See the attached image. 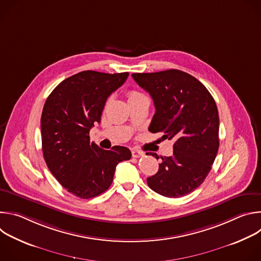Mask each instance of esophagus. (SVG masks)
Returning a JSON list of instances; mask_svg holds the SVG:
<instances>
[{
	"instance_id": "1",
	"label": "esophagus",
	"mask_w": 261,
	"mask_h": 261,
	"mask_svg": "<svg viewBox=\"0 0 261 261\" xmlns=\"http://www.w3.org/2000/svg\"><path fill=\"white\" fill-rule=\"evenodd\" d=\"M144 154L142 151H139V150H136V148H133L132 150V157L133 158H139V157H142Z\"/></svg>"
}]
</instances>
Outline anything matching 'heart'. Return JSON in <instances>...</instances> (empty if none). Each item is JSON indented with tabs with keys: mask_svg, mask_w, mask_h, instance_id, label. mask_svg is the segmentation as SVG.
I'll return each mask as SVG.
<instances>
[{
	"mask_svg": "<svg viewBox=\"0 0 261 261\" xmlns=\"http://www.w3.org/2000/svg\"><path fill=\"white\" fill-rule=\"evenodd\" d=\"M141 96H143V95L140 94V93H138V92H136V91H131V92L128 93V99H129V100H130V99H134V98H137V97H141Z\"/></svg>",
	"mask_w": 261,
	"mask_h": 261,
	"instance_id": "b5f03b06",
	"label": "heart"
}]
</instances>
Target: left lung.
<instances>
[{"label": "left lung", "mask_w": 261, "mask_h": 261, "mask_svg": "<svg viewBox=\"0 0 261 261\" xmlns=\"http://www.w3.org/2000/svg\"><path fill=\"white\" fill-rule=\"evenodd\" d=\"M132 77L154 101L156 113L148 131L174 140L172 156L161 157L157 173L146 178L148 187L170 198L187 195L203 182L217 156L216 102L198 80L180 70L133 73Z\"/></svg>", "instance_id": "8db88e82"}]
</instances>
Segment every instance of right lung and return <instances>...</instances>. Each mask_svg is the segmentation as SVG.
I'll return each mask as SVG.
<instances>
[{"instance_id":"add662e5","label":"right lung","mask_w":261,"mask_h":261,"mask_svg":"<svg viewBox=\"0 0 261 261\" xmlns=\"http://www.w3.org/2000/svg\"><path fill=\"white\" fill-rule=\"evenodd\" d=\"M128 76V72L83 71L58 85L45 101L41 116L43 157L58 181L74 196L88 199L105 192L117 165L131 158L125 146L103 150L90 141V130L100 123L107 98Z\"/></svg>"}]
</instances>
